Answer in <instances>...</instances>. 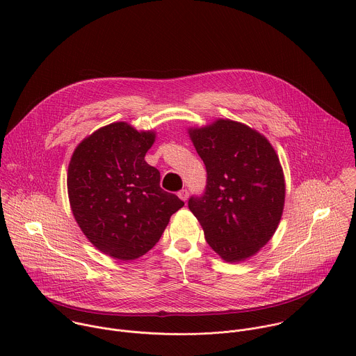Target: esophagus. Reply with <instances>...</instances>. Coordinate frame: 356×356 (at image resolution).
Instances as JSON below:
<instances>
[{
    "label": "esophagus",
    "instance_id": "esophagus-1",
    "mask_svg": "<svg viewBox=\"0 0 356 356\" xmlns=\"http://www.w3.org/2000/svg\"><path fill=\"white\" fill-rule=\"evenodd\" d=\"M177 195L180 197V200L187 201V198H188V191H187L186 188H183V190H180V191H179V194H177Z\"/></svg>",
    "mask_w": 356,
    "mask_h": 356
}]
</instances>
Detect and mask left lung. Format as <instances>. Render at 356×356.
Returning <instances> with one entry per match:
<instances>
[{"label": "left lung", "instance_id": "left-lung-1", "mask_svg": "<svg viewBox=\"0 0 356 356\" xmlns=\"http://www.w3.org/2000/svg\"><path fill=\"white\" fill-rule=\"evenodd\" d=\"M207 169L206 193L188 209L207 243L225 262L257 255L277 229L286 183L272 143L257 129L232 120L188 128Z\"/></svg>", "mask_w": 356, "mask_h": 356}]
</instances>
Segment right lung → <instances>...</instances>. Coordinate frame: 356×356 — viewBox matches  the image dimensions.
<instances>
[{
  "instance_id": "add662e5",
  "label": "right lung",
  "mask_w": 356,
  "mask_h": 356,
  "mask_svg": "<svg viewBox=\"0 0 356 356\" xmlns=\"http://www.w3.org/2000/svg\"><path fill=\"white\" fill-rule=\"evenodd\" d=\"M155 131L113 122L84 138L67 169V193L76 222L106 255L134 261L161 239L184 202L161 188V173L145 161Z\"/></svg>"
}]
</instances>
